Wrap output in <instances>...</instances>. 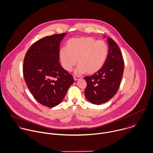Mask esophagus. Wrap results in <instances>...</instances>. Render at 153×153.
Instances as JSON below:
<instances>
[{"instance_id": "34e87169", "label": "esophagus", "mask_w": 153, "mask_h": 153, "mask_svg": "<svg viewBox=\"0 0 153 153\" xmlns=\"http://www.w3.org/2000/svg\"><path fill=\"white\" fill-rule=\"evenodd\" d=\"M82 78L81 77V76H74V80L75 81H78L79 79H82Z\"/></svg>"}]
</instances>
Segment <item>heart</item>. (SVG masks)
<instances>
[{
  "instance_id": "obj_1",
  "label": "heart",
  "mask_w": 153,
  "mask_h": 153,
  "mask_svg": "<svg viewBox=\"0 0 153 153\" xmlns=\"http://www.w3.org/2000/svg\"><path fill=\"white\" fill-rule=\"evenodd\" d=\"M66 49L59 52L62 67L71 71L78 64L75 74L87 72L94 74L100 71L105 63L108 52L107 44L102 40L97 41L92 37H80L69 39ZM77 62H76V60Z\"/></svg>"
}]
</instances>
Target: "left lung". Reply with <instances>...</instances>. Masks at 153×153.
I'll return each instance as SVG.
<instances>
[{
	"instance_id": "obj_1",
	"label": "left lung",
	"mask_w": 153,
	"mask_h": 153,
	"mask_svg": "<svg viewBox=\"0 0 153 153\" xmlns=\"http://www.w3.org/2000/svg\"><path fill=\"white\" fill-rule=\"evenodd\" d=\"M107 41L108 52L103 66L93 75L84 77L87 83L85 96L97 105L108 102L116 94L124 70V62L118 46L111 38H107Z\"/></svg>"
}]
</instances>
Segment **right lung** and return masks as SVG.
I'll use <instances>...</instances> for the list:
<instances>
[{"instance_id":"right-lung-1","label":"right lung","mask_w":153,"mask_h":153,"mask_svg":"<svg viewBox=\"0 0 153 153\" xmlns=\"http://www.w3.org/2000/svg\"><path fill=\"white\" fill-rule=\"evenodd\" d=\"M66 34H54L37 41L24 60L23 74L29 90L37 102L49 107L59 104L74 82L59 62L60 43Z\"/></svg>"}]
</instances>
